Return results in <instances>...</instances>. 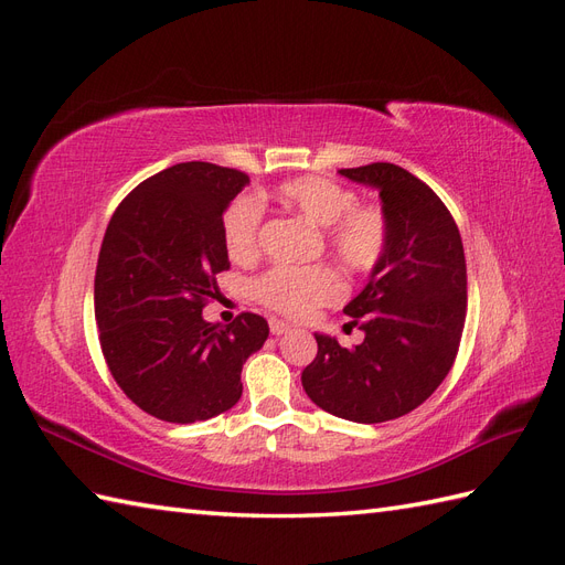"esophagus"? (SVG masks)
<instances>
[{"label": "esophagus", "mask_w": 565, "mask_h": 565, "mask_svg": "<svg viewBox=\"0 0 565 565\" xmlns=\"http://www.w3.org/2000/svg\"><path fill=\"white\" fill-rule=\"evenodd\" d=\"M289 330H292V328H289L287 322H282V320H278V318H270V332L276 334V337H282V334H287Z\"/></svg>", "instance_id": "1"}]
</instances>
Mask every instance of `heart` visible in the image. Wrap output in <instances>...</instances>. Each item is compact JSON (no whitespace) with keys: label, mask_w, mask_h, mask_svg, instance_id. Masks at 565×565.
I'll list each match as a JSON object with an SVG mask.
<instances>
[{"label":"heart","mask_w":565,"mask_h":565,"mask_svg":"<svg viewBox=\"0 0 565 565\" xmlns=\"http://www.w3.org/2000/svg\"><path fill=\"white\" fill-rule=\"evenodd\" d=\"M270 198L324 228L328 245L347 266L367 270L384 256L388 243L384 212L372 204H355V195L347 185L324 177H303L285 181ZM262 218L264 204L252 195L235 200L226 210L221 233L231 259L247 262L256 254ZM254 292L270 309L292 318H306L320 306L334 303L344 292V285L330 266L282 264L266 270L256 280Z\"/></svg>","instance_id":"obj_1"}]
</instances>
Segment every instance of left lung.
I'll use <instances>...</instances> for the list:
<instances>
[{"mask_svg": "<svg viewBox=\"0 0 565 565\" xmlns=\"http://www.w3.org/2000/svg\"><path fill=\"white\" fill-rule=\"evenodd\" d=\"M339 174L380 193L388 243L344 306L365 339L347 349L316 332L318 355L301 384L324 413L377 424L413 413L455 363L467 316L465 245L446 204L407 169L374 162Z\"/></svg>", "mask_w": 565, "mask_h": 565, "instance_id": "8db88e82", "label": "left lung"}]
</instances>
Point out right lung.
I'll return each instance as SVG.
<instances>
[{"label": "right lung", "instance_id": "right-lung-1", "mask_svg": "<svg viewBox=\"0 0 565 565\" xmlns=\"http://www.w3.org/2000/svg\"><path fill=\"white\" fill-rule=\"evenodd\" d=\"M245 185L237 169L181 162L136 185L106 228L94 280L100 351L127 398L162 422L231 409L245 361L268 339L256 313L228 328L202 318L214 276L231 268L221 221Z\"/></svg>", "mask_w": 565, "mask_h": 565}]
</instances>
